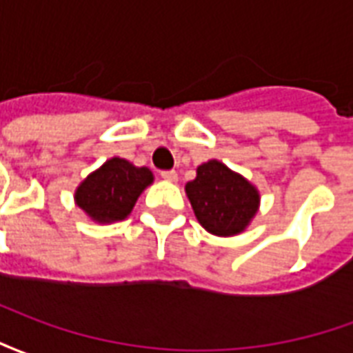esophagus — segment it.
<instances>
[{"mask_svg": "<svg viewBox=\"0 0 353 353\" xmlns=\"http://www.w3.org/2000/svg\"><path fill=\"white\" fill-rule=\"evenodd\" d=\"M162 179H166V181H177V172L176 170H166V172H161Z\"/></svg>", "mask_w": 353, "mask_h": 353, "instance_id": "esophagus-1", "label": "esophagus"}]
</instances>
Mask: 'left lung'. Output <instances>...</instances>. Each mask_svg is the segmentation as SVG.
<instances>
[{
    "label": "left lung",
    "instance_id": "obj_1",
    "mask_svg": "<svg viewBox=\"0 0 353 353\" xmlns=\"http://www.w3.org/2000/svg\"><path fill=\"white\" fill-rule=\"evenodd\" d=\"M185 192L200 225L215 236L242 234L261 206L259 189L215 159L200 164Z\"/></svg>",
    "mask_w": 353,
    "mask_h": 353
}]
</instances>
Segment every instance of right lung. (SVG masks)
Returning <instances> with one entry per match:
<instances>
[{"mask_svg":"<svg viewBox=\"0 0 353 353\" xmlns=\"http://www.w3.org/2000/svg\"><path fill=\"white\" fill-rule=\"evenodd\" d=\"M154 181L153 172L113 157L90 172L75 189V204L100 225L123 221L132 214L139 194Z\"/></svg>","mask_w":353,"mask_h":353,"instance_id":"1","label":"right lung"}]
</instances>
